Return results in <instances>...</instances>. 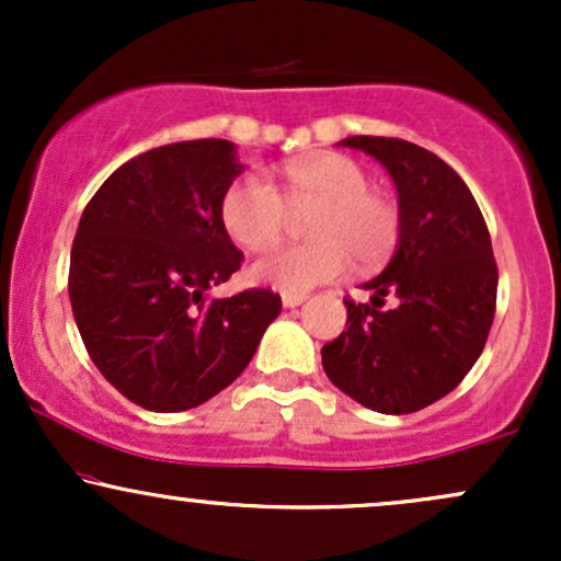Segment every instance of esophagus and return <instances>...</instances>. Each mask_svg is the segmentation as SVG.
Here are the masks:
<instances>
[{
  "mask_svg": "<svg viewBox=\"0 0 561 561\" xmlns=\"http://www.w3.org/2000/svg\"><path fill=\"white\" fill-rule=\"evenodd\" d=\"M302 300H306V295H293V293L282 295V306L285 308H298Z\"/></svg>",
  "mask_w": 561,
  "mask_h": 561,
  "instance_id": "1",
  "label": "esophagus"
}]
</instances>
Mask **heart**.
<instances>
[{
    "label": "heart",
    "mask_w": 561,
    "mask_h": 561,
    "mask_svg": "<svg viewBox=\"0 0 561 561\" xmlns=\"http://www.w3.org/2000/svg\"><path fill=\"white\" fill-rule=\"evenodd\" d=\"M282 182L289 208H317L306 227L313 242L255 263V282L300 295L340 279L353 261L358 268H377L390 259L401 237V210L396 199L369 190V173L356 160L334 152L289 160ZM285 199L261 173H244L221 199L224 229L242 248L266 253L285 237Z\"/></svg>",
    "instance_id": "heart-1"
}]
</instances>
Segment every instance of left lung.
Instances as JSON below:
<instances>
[{"instance_id": "left-lung-1", "label": "left lung", "mask_w": 561, "mask_h": 561, "mask_svg": "<svg viewBox=\"0 0 561 561\" xmlns=\"http://www.w3.org/2000/svg\"><path fill=\"white\" fill-rule=\"evenodd\" d=\"M385 165L401 237L369 302L345 300L347 330L321 347L327 377L379 414H411L448 396L485 347L499 268L485 218L435 152L392 137L340 141Z\"/></svg>"}]
</instances>
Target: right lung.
Segmentation results:
<instances>
[{"mask_svg": "<svg viewBox=\"0 0 561 561\" xmlns=\"http://www.w3.org/2000/svg\"><path fill=\"white\" fill-rule=\"evenodd\" d=\"M242 171L234 141H173L121 165L83 210L68 276L76 327L102 377L141 409L210 401L279 317L272 289L210 298L242 263L221 221Z\"/></svg>", "mask_w": 561, "mask_h": 561, "instance_id": "right-lung-1", "label": "right lung"}]
</instances>
